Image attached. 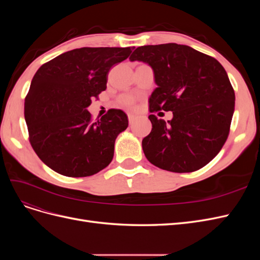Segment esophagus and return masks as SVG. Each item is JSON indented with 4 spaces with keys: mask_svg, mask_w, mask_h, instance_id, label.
<instances>
[{
    "mask_svg": "<svg viewBox=\"0 0 260 260\" xmlns=\"http://www.w3.org/2000/svg\"><path fill=\"white\" fill-rule=\"evenodd\" d=\"M128 118H129V123L130 124H133L136 122V120H137V117L135 116V115H128Z\"/></svg>",
    "mask_w": 260,
    "mask_h": 260,
    "instance_id": "1",
    "label": "esophagus"
}]
</instances>
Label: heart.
<instances>
[{
  "mask_svg": "<svg viewBox=\"0 0 260 260\" xmlns=\"http://www.w3.org/2000/svg\"><path fill=\"white\" fill-rule=\"evenodd\" d=\"M121 102L125 106H131L133 104V99L131 96H123L121 98Z\"/></svg>",
  "mask_w": 260,
  "mask_h": 260,
  "instance_id": "1",
  "label": "heart"
}]
</instances>
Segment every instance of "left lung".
<instances>
[{
  "instance_id": "obj_1",
  "label": "left lung",
  "mask_w": 260,
  "mask_h": 260,
  "mask_svg": "<svg viewBox=\"0 0 260 260\" xmlns=\"http://www.w3.org/2000/svg\"><path fill=\"white\" fill-rule=\"evenodd\" d=\"M129 59L154 72L149 112L174 114L167 122L148 116L152 131L142 141L147 160L179 174L205 166L222 148L234 113V91L222 65L177 43L140 46Z\"/></svg>"
}]
</instances>
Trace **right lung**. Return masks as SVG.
Masks as SVG:
<instances>
[{"label":"right lung","mask_w":260,"mask_h":260,"mask_svg":"<svg viewBox=\"0 0 260 260\" xmlns=\"http://www.w3.org/2000/svg\"><path fill=\"white\" fill-rule=\"evenodd\" d=\"M131 48H81L38 69L25 100L29 140L46 166L66 177H89L111 164L115 141L128 128L121 109L92 121L88 107L106 89L107 74Z\"/></svg>","instance_id":"right-lung-1"}]
</instances>
